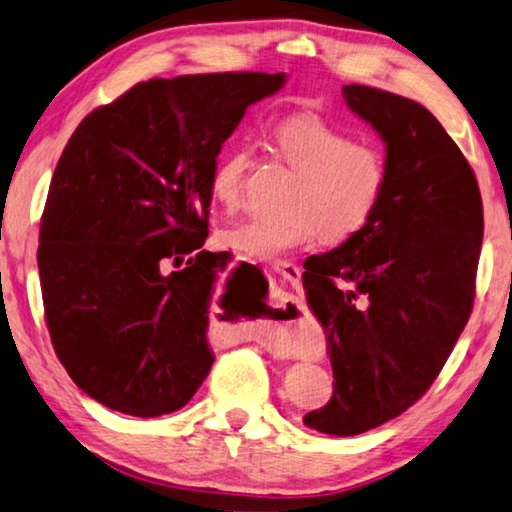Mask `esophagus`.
<instances>
[{
    "label": "esophagus",
    "mask_w": 512,
    "mask_h": 512,
    "mask_svg": "<svg viewBox=\"0 0 512 512\" xmlns=\"http://www.w3.org/2000/svg\"><path fill=\"white\" fill-rule=\"evenodd\" d=\"M273 271L280 273L282 278L291 282V285H298L300 273H303V271H300V266H296L294 262H273ZM271 344L278 346V348H294L296 337H294V332H282V335L271 337Z\"/></svg>",
    "instance_id": "1"
}]
</instances>
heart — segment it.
Returning <instances> with one entry per match:
<instances>
[{
  "instance_id": "b5f03b06",
  "label": "heart",
  "mask_w": 512,
  "mask_h": 512,
  "mask_svg": "<svg viewBox=\"0 0 512 512\" xmlns=\"http://www.w3.org/2000/svg\"><path fill=\"white\" fill-rule=\"evenodd\" d=\"M273 145L298 173L287 216H250L227 227L221 241L227 248L257 259L294 253L323 234L328 241H346L362 232L385 196L389 166L376 143L355 141L344 127L314 113L285 118L273 129ZM250 152L232 148L212 168L209 193L218 207H241Z\"/></svg>"
}]
</instances>
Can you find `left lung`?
Returning <instances> with one entry per match:
<instances>
[{
    "label": "left lung",
    "mask_w": 512,
    "mask_h": 512,
    "mask_svg": "<svg viewBox=\"0 0 512 512\" xmlns=\"http://www.w3.org/2000/svg\"><path fill=\"white\" fill-rule=\"evenodd\" d=\"M342 95L385 141L389 166L369 225L314 255L303 275L335 376L332 399L303 421L348 437L399 417L442 371L474 307L483 202L465 154L426 107L362 84Z\"/></svg>",
    "instance_id": "obj_1"
}]
</instances>
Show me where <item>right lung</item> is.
<instances>
[{"label": "right lung", "instance_id": "add662e5", "mask_svg": "<svg viewBox=\"0 0 512 512\" xmlns=\"http://www.w3.org/2000/svg\"><path fill=\"white\" fill-rule=\"evenodd\" d=\"M285 72L150 79L81 120L56 164L38 271L54 351L111 410L184 408L214 364L209 177L223 143Z\"/></svg>", "mask_w": 512, "mask_h": 512}]
</instances>
